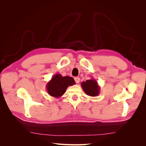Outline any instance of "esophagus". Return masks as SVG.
I'll return each instance as SVG.
<instances>
[{"label":"esophagus","instance_id":"esophagus-1","mask_svg":"<svg viewBox=\"0 0 146 146\" xmlns=\"http://www.w3.org/2000/svg\"><path fill=\"white\" fill-rule=\"evenodd\" d=\"M74 80H75V82H76V83H78L79 82H80V78L78 77H75Z\"/></svg>","mask_w":146,"mask_h":146}]
</instances>
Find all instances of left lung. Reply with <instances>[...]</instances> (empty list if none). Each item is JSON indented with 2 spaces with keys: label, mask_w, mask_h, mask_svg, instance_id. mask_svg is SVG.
<instances>
[{
  "label": "left lung",
  "mask_w": 146,
  "mask_h": 146,
  "mask_svg": "<svg viewBox=\"0 0 146 146\" xmlns=\"http://www.w3.org/2000/svg\"><path fill=\"white\" fill-rule=\"evenodd\" d=\"M84 92L88 95L91 97H96L99 94L100 86L98 82L94 78L87 80L86 82H83L81 83Z\"/></svg>",
  "instance_id": "8db88e82"
}]
</instances>
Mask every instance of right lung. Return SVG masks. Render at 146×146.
I'll return each mask as SVG.
<instances>
[{
  "label": "right lung",
  "instance_id": "1",
  "mask_svg": "<svg viewBox=\"0 0 146 146\" xmlns=\"http://www.w3.org/2000/svg\"><path fill=\"white\" fill-rule=\"evenodd\" d=\"M76 84L74 78L69 77H63L60 74H56L46 85V90L50 96L55 98L62 96L68 87Z\"/></svg>",
  "mask_w": 146,
  "mask_h": 146
}]
</instances>
